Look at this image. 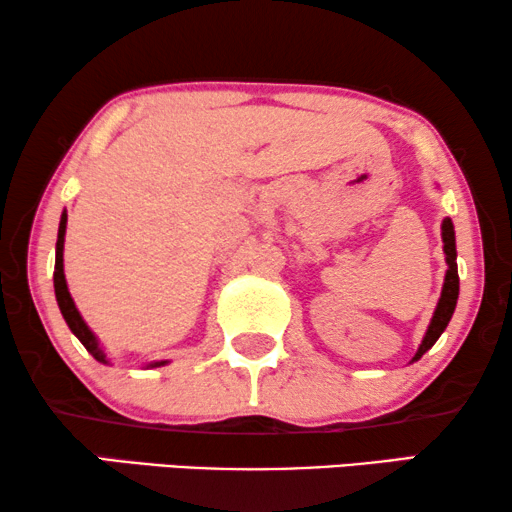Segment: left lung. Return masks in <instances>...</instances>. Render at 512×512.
<instances>
[{
	"label": "left lung",
	"instance_id": "obj_1",
	"mask_svg": "<svg viewBox=\"0 0 512 512\" xmlns=\"http://www.w3.org/2000/svg\"><path fill=\"white\" fill-rule=\"evenodd\" d=\"M443 251H445V261H447V272H445V284H443V293H440L438 307L433 312V319L429 324V331H426L422 345H419L415 359H422L424 352L436 345V340L440 338V333L445 331L447 324H450L454 307H457V298H459V272H457V247H454V226L450 219L443 221Z\"/></svg>",
	"mask_w": 512,
	"mask_h": 512
}]
</instances>
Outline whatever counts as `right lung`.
Masks as SVG:
<instances>
[{
  "label": "right lung",
  "instance_id": "1",
  "mask_svg": "<svg viewBox=\"0 0 512 512\" xmlns=\"http://www.w3.org/2000/svg\"><path fill=\"white\" fill-rule=\"evenodd\" d=\"M65 228H67V214H62L60 228H58V244H55V272H53L55 298H58V305H60L62 317H65L67 326L72 328V333L76 335V338L81 340V345L86 347L88 352L93 354L97 361L107 363V359H104V354H102V349L97 347L95 335L90 333V328L86 326V321L81 319L79 310H76L72 296H69V289H67V282H65V270H62V249H65ZM163 363H165V361L153 363V366H163Z\"/></svg>",
  "mask_w": 512,
  "mask_h": 512
}]
</instances>
